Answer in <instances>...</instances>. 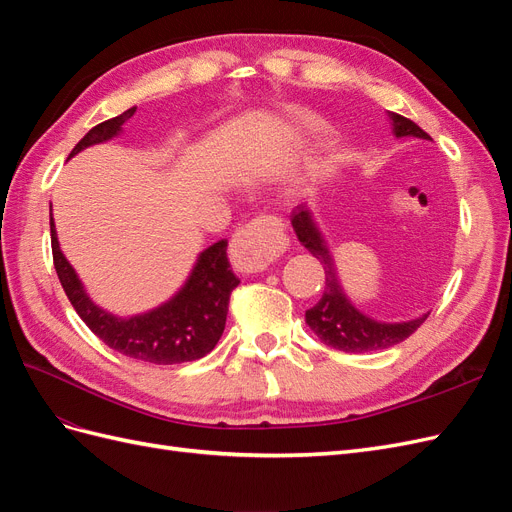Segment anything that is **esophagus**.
Here are the masks:
<instances>
[{
    "label": "esophagus",
    "mask_w": 512,
    "mask_h": 512,
    "mask_svg": "<svg viewBox=\"0 0 512 512\" xmlns=\"http://www.w3.org/2000/svg\"><path fill=\"white\" fill-rule=\"evenodd\" d=\"M284 222L273 215H262L250 224L241 226L230 239V262L243 273L267 269L286 250Z\"/></svg>",
    "instance_id": "1"
}]
</instances>
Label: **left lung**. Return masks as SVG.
Masks as SVG:
<instances>
[{
    "label": "left lung",
    "instance_id": "1",
    "mask_svg": "<svg viewBox=\"0 0 512 512\" xmlns=\"http://www.w3.org/2000/svg\"><path fill=\"white\" fill-rule=\"evenodd\" d=\"M393 134L397 138L416 136V138H429L427 132L416 126L414 121L401 117L397 113H389ZM290 222L294 232L305 245L312 256H316L324 267V292L320 301L305 312V322L309 329L316 333L322 344H327L335 350L344 352H374L391 348L399 342L408 339L421 324L427 320L429 312L406 322H378L374 318L365 316L356 309L339 286L333 258L329 254V247L324 243L320 230L312 218V213L305 205H299L290 213Z\"/></svg>",
    "mask_w": 512,
    "mask_h": 512
}]
</instances>
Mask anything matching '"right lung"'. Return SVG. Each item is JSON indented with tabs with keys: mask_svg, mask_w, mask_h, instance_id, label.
Wrapping results in <instances>:
<instances>
[{
	"mask_svg": "<svg viewBox=\"0 0 512 512\" xmlns=\"http://www.w3.org/2000/svg\"><path fill=\"white\" fill-rule=\"evenodd\" d=\"M136 111V106L126 113L98 123L91 128L70 153V158L85 147L108 141L121 132ZM51 247L53 262L61 286H64L72 307L87 327L98 335L102 342L121 354L132 356L136 361H147L156 365H173L203 359L209 354L226 327L230 292L239 286V277L232 273L226 256L228 241L222 239L200 252L188 282L164 305L151 309L147 314L132 318H119L104 312L87 292L74 273L72 265L59 250L57 232L51 213Z\"/></svg>",
	"mask_w": 512,
	"mask_h": 512,
	"instance_id": "add662e5",
	"label": "right lung"
}]
</instances>
